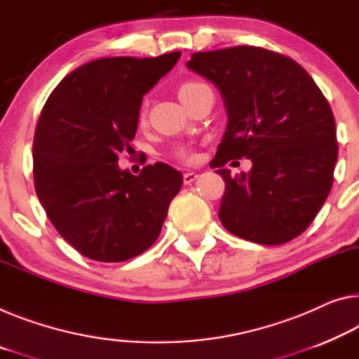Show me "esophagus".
<instances>
[{
    "instance_id": "1",
    "label": "esophagus",
    "mask_w": 359,
    "mask_h": 359,
    "mask_svg": "<svg viewBox=\"0 0 359 359\" xmlns=\"http://www.w3.org/2000/svg\"><path fill=\"white\" fill-rule=\"evenodd\" d=\"M198 178V175L196 173V172H186L184 175H183V181H184V184H191V183H194V181Z\"/></svg>"
}]
</instances>
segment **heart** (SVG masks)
Returning a JSON list of instances; mask_svg holds the SVG:
<instances>
[{"label": "heart", "mask_w": 359, "mask_h": 359, "mask_svg": "<svg viewBox=\"0 0 359 359\" xmlns=\"http://www.w3.org/2000/svg\"><path fill=\"white\" fill-rule=\"evenodd\" d=\"M203 85H205V83H202V81H197V80L184 81V83L181 85L180 90H178L180 99L186 104L187 99H189L192 95H194V93L198 90V88L203 86ZM137 120H140V122H144V120H146V109H144V107H142V109L140 110V115H137ZM175 157L178 158V161L186 162V163H191V162L196 161V154L191 152L189 149H184V147H178V149H176V151H175Z\"/></svg>", "instance_id": "obj_1"}]
</instances>
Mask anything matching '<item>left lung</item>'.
Returning a JSON list of instances; mask_svg holds the SVG:
<instances>
[{
	"instance_id": "obj_1",
	"label": "left lung",
	"mask_w": 359,
	"mask_h": 359,
	"mask_svg": "<svg viewBox=\"0 0 359 359\" xmlns=\"http://www.w3.org/2000/svg\"><path fill=\"white\" fill-rule=\"evenodd\" d=\"M186 65L218 88L228 112L212 162L226 183L219 222L257 244L295 239L332 187L339 146L327 99L300 64L263 48L194 53ZM233 158H250L251 172L231 177Z\"/></svg>"
}]
</instances>
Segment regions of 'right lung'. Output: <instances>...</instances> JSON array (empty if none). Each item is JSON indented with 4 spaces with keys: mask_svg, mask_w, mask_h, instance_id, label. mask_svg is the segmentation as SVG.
I'll return each instance as SVG.
<instances>
[{
    "mask_svg": "<svg viewBox=\"0 0 359 359\" xmlns=\"http://www.w3.org/2000/svg\"><path fill=\"white\" fill-rule=\"evenodd\" d=\"M180 56L93 60L70 72L41 110L33 140L36 196L57 233L91 260L117 263L147 250L183 186L167 163L137 176L117 165L131 149L142 96Z\"/></svg>",
    "mask_w": 359,
    "mask_h": 359,
    "instance_id": "obj_1",
    "label": "right lung"
}]
</instances>
